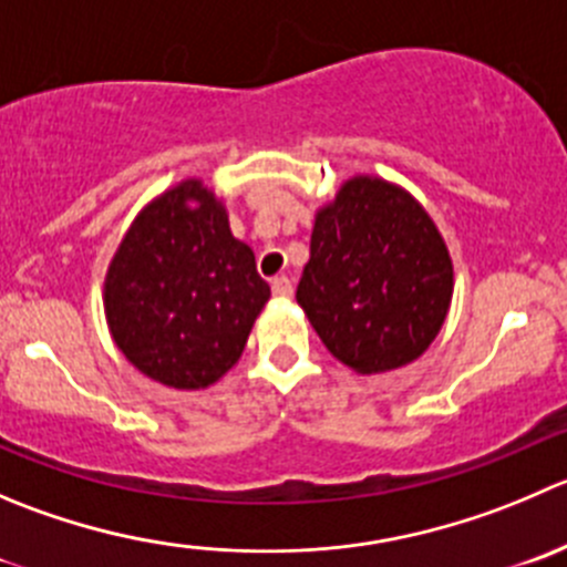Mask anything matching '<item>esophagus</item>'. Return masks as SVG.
Returning <instances> with one entry per match:
<instances>
[{
	"mask_svg": "<svg viewBox=\"0 0 567 567\" xmlns=\"http://www.w3.org/2000/svg\"><path fill=\"white\" fill-rule=\"evenodd\" d=\"M271 290H274V296H279V299H288V296L293 293V282H290L288 277H274Z\"/></svg>",
	"mask_w": 567,
	"mask_h": 567,
	"instance_id": "34e87169",
	"label": "esophagus"
}]
</instances>
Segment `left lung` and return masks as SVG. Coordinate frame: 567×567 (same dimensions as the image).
I'll return each mask as SVG.
<instances>
[{
    "label": "left lung",
    "instance_id": "1",
    "mask_svg": "<svg viewBox=\"0 0 567 567\" xmlns=\"http://www.w3.org/2000/svg\"><path fill=\"white\" fill-rule=\"evenodd\" d=\"M452 293L446 240L401 185L357 174L318 207L296 301L351 371L417 360L441 332Z\"/></svg>",
    "mask_w": 567,
    "mask_h": 567
}]
</instances>
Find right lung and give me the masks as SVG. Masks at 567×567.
Returning <instances> with one entry per match:
<instances>
[{"mask_svg": "<svg viewBox=\"0 0 567 567\" xmlns=\"http://www.w3.org/2000/svg\"><path fill=\"white\" fill-rule=\"evenodd\" d=\"M271 299L224 202L190 177L155 196L104 277V318L121 354L155 382L202 390L244 354Z\"/></svg>", "mask_w": 567, "mask_h": 567, "instance_id": "obj_1", "label": "right lung"}]
</instances>
